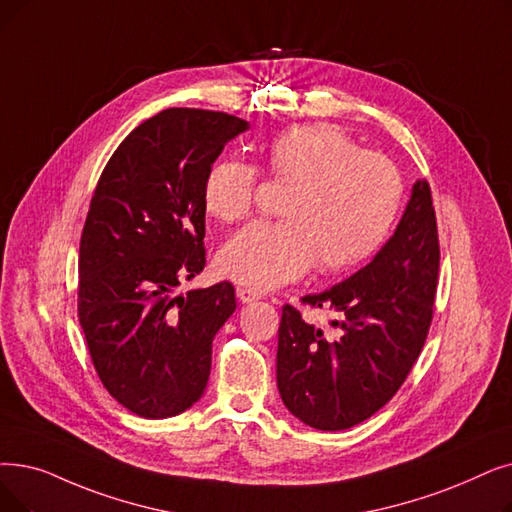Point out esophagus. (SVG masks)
Here are the masks:
<instances>
[{
	"label": "esophagus",
	"mask_w": 512,
	"mask_h": 512,
	"mask_svg": "<svg viewBox=\"0 0 512 512\" xmlns=\"http://www.w3.org/2000/svg\"><path fill=\"white\" fill-rule=\"evenodd\" d=\"M236 297H238L240 303H253V301L261 299V293L253 291V288H249V286H238L236 288Z\"/></svg>",
	"instance_id": "1"
}]
</instances>
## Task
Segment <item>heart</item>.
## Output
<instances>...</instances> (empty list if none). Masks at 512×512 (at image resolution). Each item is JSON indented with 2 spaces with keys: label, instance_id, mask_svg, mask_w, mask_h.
<instances>
[{
  "label": "heart",
  "instance_id": "b5f03b06",
  "mask_svg": "<svg viewBox=\"0 0 512 512\" xmlns=\"http://www.w3.org/2000/svg\"><path fill=\"white\" fill-rule=\"evenodd\" d=\"M265 167L293 182L282 221H253L219 253L228 278L270 291L301 278L311 265L322 274L366 261L389 236L404 198L397 167L362 150L337 127H288L263 144ZM257 169L238 159L217 161L205 175V209L234 224L255 203Z\"/></svg>",
  "mask_w": 512,
  "mask_h": 512
}]
</instances>
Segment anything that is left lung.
<instances>
[{
    "label": "left lung",
    "instance_id": "1",
    "mask_svg": "<svg viewBox=\"0 0 512 512\" xmlns=\"http://www.w3.org/2000/svg\"><path fill=\"white\" fill-rule=\"evenodd\" d=\"M437 270L431 188L416 180L393 236L372 261L328 291L301 299L337 311L332 337L293 305L282 307L276 381L288 412L320 431H343L379 412L425 345Z\"/></svg>",
    "mask_w": 512,
    "mask_h": 512
}]
</instances>
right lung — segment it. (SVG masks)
<instances>
[{
    "label": "right lung",
    "instance_id": "obj_1",
    "mask_svg": "<svg viewBox=\"0 0 512 512\" xmlns=\"http://www.w3.org/2000/svg\"><path fill=\"white\" fill-rule=\"evenodd\" d=\"M249 123L167 108L106 163L79 247V322L106 391L144 418L182 414L205 393L234 286L177 293L205 270V175Z\"/></svg>",
    "mask_w": 512,
    "mask_h": 512
}]
</instances>
